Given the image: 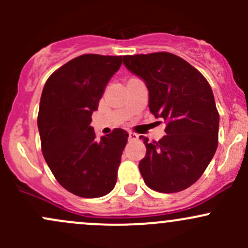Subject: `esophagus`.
<instances>
[{
	"label": "esophagus",
	"instance_id": "34e87169",
	"mask_svg": "<svg viewBox=\"0 0 248 248\" xmlns=\"http://www.w3.org/2000/svg\"><path fill=\"white\" fill-rule=\"evenodd\" d=\"M139 139V136L137 133H134V132H129L128 133V140L129 141H136V140Z\"/></svg>",
	"mask_w": 248,
	"mask_h": 248
}]
</instances>
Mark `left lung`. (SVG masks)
Instances as JSON below:
<instances>
[{
	"instance_id": "obj_1",
	"label": "left lung",
	"mask_w": 248,
	"mask_h": 248,
	"mask_svg": "<svg viewBox=\"0 0 248 248\" xmlns=\"http://www.w3.org/2000/svg\"><path fill=\"white\" fill-rule=\"evenodd\" d=\"M124 63L146 82L150 111L167 124L158 141L140 137L146 146L140 174L154 191H184L202 176L218 145L219 114L211 86L170 52L126 55Z\"/></svg>"
}]
</instances>
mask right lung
<instances>
[{
	"label": "right lung",
	"instance_id": "right-lung-1",
	"mask_svg": "<svg viewBox=\"0 0 248 248\" xmlns=\"http://www.w3.org/2000/svg\"><path fill=\"white\" fill-rule=\"evenodd\" d=\"M122 56L85 54L47 78L37 124L42 152L63 188L82 198H98L115 187L128 133L115 128L98 139L90 126Z\"/></svg>",
	"mask_w": 248,
	"mask_h": 248
}]
</instances>
